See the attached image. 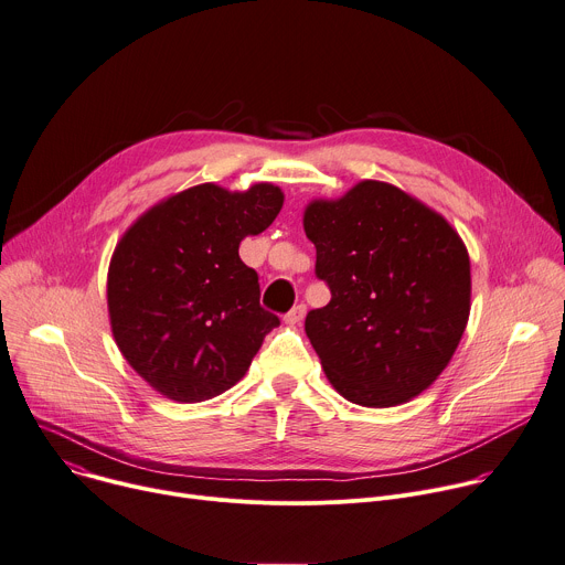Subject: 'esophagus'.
<instances>
[{"instance_id": "esophagus-1", "label": "esophagus", "mask_w": 565, "mask_h": 565, "mask_svg": "<svg viewBox=\"0 0 565 565\" xmlns=\"http://www.w3.org/2000/svg\"><path fill=\"white\" fill-rule=\"evenodd\" d=\"M303 316H306V306H303V303H297V306H292V309L284 316V322L290 324V327H295V324H299V322L303 320Z\"/></svg>"}]
</instances>
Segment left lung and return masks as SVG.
Here are the masks:
<instances>
[{
	"mask_svg": "<svg viewBox=\"0 0 565 565\" xmlns=\"http://www.w3.org/2000/svg\"><path fill=\"white\" fill-rule=\"evenodd\" d=\"M303 232L331 301L303 329L331 385L351 403L392 407L446 370L471 311L459 234L417 198L376 180L313 200Z\"/></svg>",
	"mask_w": 565,
	"mask_h": 565,
	"instance_id": "1",
	"label": "left lung"
}]
</instances>
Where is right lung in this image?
Returning <instances> with one entry per match:
<instances>
[{
    "label": "right lung",
    "instance_id": "obj_1",
    "mask_svg": "<svg viewBox=\"0 0 565 565\" xmlns=\"http://www.w3.org/2000/svg\"><path fill=\"white\" fill-rule=\"evenodd\" d=\"M279 186L198 184L148 210L119 241L108 270L113 335L160 394L207 401L236 385L279 318L259 303V275L238 245L273 225Z\"/></svg>",
    "mask_w": 565,
    "mask_h": 565
}]
</instances>
